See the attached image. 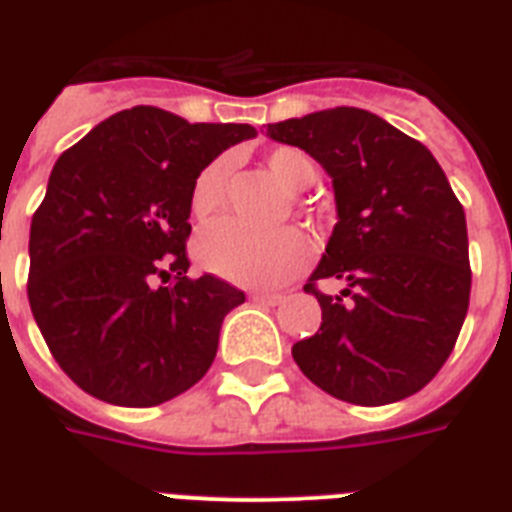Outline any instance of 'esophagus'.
Returning <instances> with one entry per match:
<instances>
[{"label": "esophagus", "mask_w": 512, "mask_h": 512, "mask_svg": "<svg viewBox=\"0 0 512 512\" xmlns=\"http://www.w3.org/2000/svg\"><path fill=\"white\" fill-rule=\"evenodd\" d=\"M252 300L260 305H279L284 297H281V292H252Z\"/></svg>", "instance_id": "obj_1"}]
</instances>
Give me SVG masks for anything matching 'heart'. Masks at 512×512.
<instances>
[{
  "mask_svg": "<svg viewBox=\"0 0 512 512\" xmlns=\"http://www.w3.org/2000/svg\"><path fill=\"white\" fill-rule=\"evenodd\" d=\"M265 167L284 188L303 191L316 177V164L305 151L295 146L271 148L265 154ZM231 185V159L217 156L196 175L191 185L193 217L207 220L223 209ZM196 260L207 271L241 287L271 289L287 284L311 260V241L292 225L276 231H252L236 220H217L196 236Z\"/></svg>",
  "mask_w": 512,
  "mask_h": 512,
  "instance_id": "b5f03b06",
  "label": "heart"
}]
</instances>
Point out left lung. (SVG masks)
Masks as SVG:
<instances>
[{"mask_svg": "<svg viewBox=\"0 0 512 512\" xmlns=\"http://www.w3.org/2000/svg\"><path fill=\"white\" fill-rule=\"evenodd\" d=\"M335 185L337 225L305 284L321 327L292 345L313 385L348 404L380 406L422 390L444 366L470 303L465 209L420 140L361 108L268 124ZM340 278V296L318 289Z\"/></svg>", "mask_w": 512, "mask_h": 512, "instance_id": "obj_1", "label": "left lung"}]
</instances>
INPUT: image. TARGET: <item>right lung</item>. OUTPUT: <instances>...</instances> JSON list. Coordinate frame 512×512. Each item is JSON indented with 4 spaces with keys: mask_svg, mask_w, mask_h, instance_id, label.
Listing matches in <instances>:
<instances>
[{
    "mask_svg": "<svg viewBox=\"0 0 512 512\" xmlns=\"http://www.w3.org/2000/svg\"><path fill=\"white\" fill-rule=\"evenodd\" d=\"M255 135L135 106L60 154L31 217L26 289L52 358L84 393L143 409L207 374L244 292L188 276V196L217 154Z\"/></svg>",
    "mask_w": 512,
    "mask_h": 512,
    "instance_id": "1",
    "label": "right lung"
}]
</instances>
